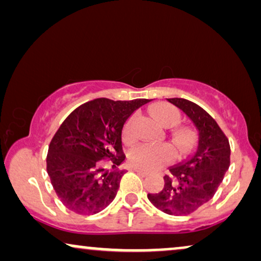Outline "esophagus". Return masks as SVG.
Here are the masks:
<instances>
[{
    "mask_svg": "<svg viewBox=\"0 0 261 261\" xmlns=\"http://www.w3.org/2000/svg\"><path fill=\"white\" fill-rule=\"evenodd\" d=\"M133 170L135 171V172H138L139 174H141L142 177L148 176V172H147V171H145V170H142V169H139V167H133Z\"/></svg>",
    "mask_w": 261,
    "mask_h": 261,
    "instance_id": "34e87169",
    "label": "esophagus"
}]
</instances>
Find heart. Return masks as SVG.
I'll return each mask as SVG.
<instances>
[{
    "label": "heart",
    "mask_w": 261,
    "mask_h": 261,
    "mask_svg": "<svg viewBox=\"0 0 261 261\" xmlns=\"http://www.w3.org/2000/svg\"><path fill=\"white\" fill-rule=\"evenodd\" d=\"M155 120L163 127H173L179 121V114L173 107L169 105H160L155 109ZM132 122L133 119H128L123 127V138L129 140L132 138ZM196 137L194 132L190 129H179L173 135V144L179 153H187L194 147ZM172 156V148L169 145H152L144 144L134 147L129 153V159L134 165L142 169H156L163 164L169 162Z\"/></svg>",
    "instance_id": "obj_1"
}]
</instances>
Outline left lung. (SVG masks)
I'll use <instances>...</instances> for the list:
<instances>
[{"instance_id":"left-lung-1","label":"left lung","mask_w":261,"mask_h":261,"mask_svg":"<svg viewBox=\"0 0 261 261\" xmlns=\"http://www.w3.org/2000/svg\"><path fill=\"white\" fill-rule=\"evenodd\" d=\"M181 110L197 130L190 154L170 166L163 190L148 194L149 202L174 216L194 213L215 195L230 165V146L219 124L204 109L185 98H166Z\"/></svg>"}]
</instances>
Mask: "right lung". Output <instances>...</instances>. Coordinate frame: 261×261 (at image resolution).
Returning a JSON list of instances; mask_svg holds the SVG:
<instances>
[{
  "instance_id": "right-lung-1",
  "label": "right lung",
  "mask_w": 261,
  "mask_h": 261,
  "mask_svg": "<svg viewBox=\"0 0 261 261\" xmlns=\"http://www.w3.org/2000/svg\"><path fill=\"white\" fill-rule=\"evenodd\" d=\"M151 99L113 101L96 98L73 110L60 124L48 147L47 173L60 201L71 212L94 215L114 201L126 170L101 167L112 158L113 169L123 163L124 123Z\"/></svg>"
}]
</instances>
